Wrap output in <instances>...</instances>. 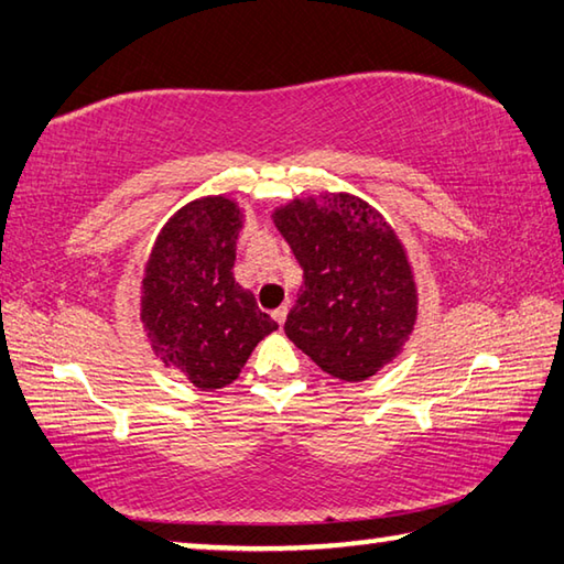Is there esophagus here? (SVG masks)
Listing matches in <instances>:
<instances>
[{"label": "esophagus", "instance_id": "obj_1", "mask_svg": "<svg viewBox=\"0 0 564 564\" xmlns=\"http://www.w3.org/2000/svg\"><path fill=\"white\" fill-rule=\"evenodd\" d=\"M285 316H289V305H281V308L273 311V321L279 323V326H283L285 323Z\"/></svg>", "mask_w": 564, "mask_h": 564}]
</instances>
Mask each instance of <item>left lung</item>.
Listing matches in <instances>:
<instances>
[{
	"label": "left lung",
	"instance_id": "obj_1",
	"mask_svg": "<svg viewBox=\"0 0 564 564\" xmlns=\"http://www.w3.org/2000/svg\"><path fill=\"white\" fill-rule=\"evenodd\" d=\"M273 224L303 269L285 336L333 378L376 376L415 326L413 271L393 228L348 194L295 198Z\"/></svg>",
	"mask_w": 564,
	"mask_h": 564
}]
</instances>
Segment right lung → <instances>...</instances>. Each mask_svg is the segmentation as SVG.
I'll return each mask as SVG.
<instances>
[{
	"label": "right lung",
	"instance_id": "obj_1",
	"mask_svg": "<svg viewBox=\"0 0 564 564\" xmlns=\"http://www.w3.org/2000/svg\"><path fill=\"white\" fill-rule=\"evenodd\" d=\"M241 212L224 196L191 202L161 228L141 285L151 348L202 390L231 383L279 328L234 279Z\"/></svg>",
	"mask_w": 564,
	"mask_h": 564
}]
</instances>
